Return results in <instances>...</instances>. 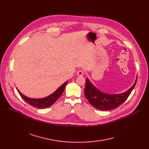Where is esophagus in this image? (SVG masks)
<instances>
[{"label": "esophagus", "mask_w": 149, "mask_h": 149, "mask_svg": "<svg viewBox=\"0 0 149 149\" xmlns=\"http://www.w3.org/2000/svg\"><path fill=\"white\" fill-rule=\"evenodd\" d=\"M77 75L78 76H83L84 75V71L83 70H79L77 72Z\"/></svg>", "instance_id": "34e87169"}]
</instances>
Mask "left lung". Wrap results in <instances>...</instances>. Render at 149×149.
Instances as JSON below:
<instances>
[{
  "mask_svg": "<svg viewBox=\"0 0 149 149\" xmlns=\"http://www.w3.org/2000/svg\"><path fill=\"white\" fill-rule=\"evenodd\" d=\"M137 77L134 84L126 92L116 94H109L100 91L87 78L86 79L84 95L93 107L101 111H111L118 107L127 100L134 89Z\"/></svg>",
  "mask_w": 149,
  "mask_h": 149,
  "instance_id": "1",
  "label": "left lung"
}]
</instances>
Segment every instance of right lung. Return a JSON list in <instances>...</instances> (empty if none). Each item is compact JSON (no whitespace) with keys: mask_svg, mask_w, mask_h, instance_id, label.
<instances>
[{"mask_svg":"<svg viewBox=\"0 0 149 149\" xmlns=\"http://www.w3.org/2000/svg\"><path fill=\"white\" fill-rule=\"evenodd\" d=\"M68 83V81H66V83H63L52 94L43 98H31L22 94L17 88V90L21 97L28 104L38 109H45L52 106L60 98L63 92Z\"/></svg>","mask_w":149,"mask_h":149,"instance_id":"add662e5","label":"right lung"}]
</instances>
